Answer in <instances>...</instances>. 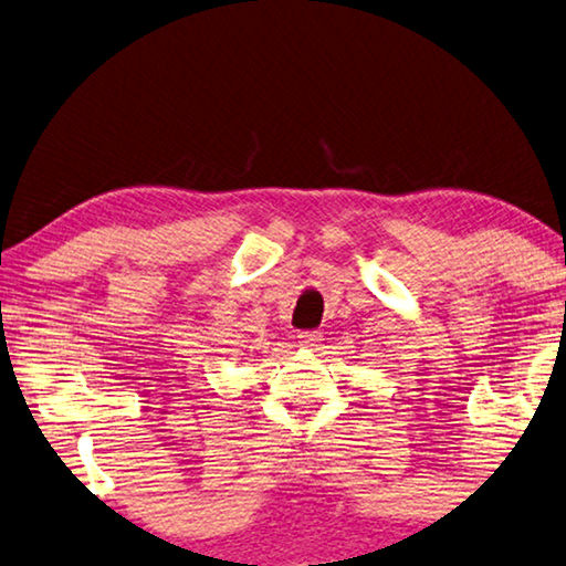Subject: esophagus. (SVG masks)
I'll return each instance as SVG.
<instances>
[{
	"label": "esophagus",
	"instance_id": "34e87169",
	"mask_svg": "<svg viewBox=\"0 0 566 566\" xmlns=\"http://www.w3.org/2000/svg\"><path fill=\"white\" fill-rule=\"evenodd\" d=\"M296 337H300L302 347H317L319 339H322V332H317V329H302L300 334H296Z\"/></svg>",
	"mask_w": 566,
	"mask_h": 566
}]
</instances>
